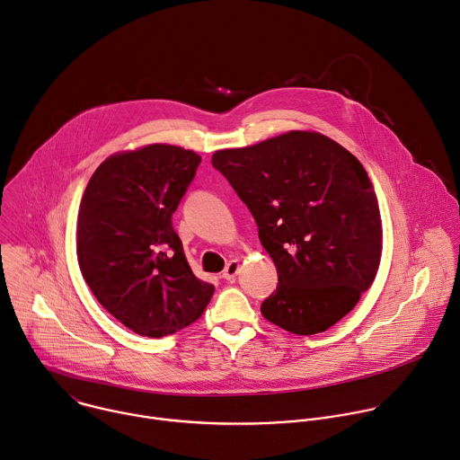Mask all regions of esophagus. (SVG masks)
<instances>
[{
  "mask_svg": "<svg viewBox=\"0 0 460 460\" xmlns=\"http://www.w3.org/2000/svg\"><path fill=\"white\" fill-rule=\"evenodd\" d=\"M240 271V261L238 260H231L229 264L226 266V270L222 271V279L224 280H233Z\"/></svg>",
  "mask_w": 460,
  "mask_h": 460,
  "instance_id": "esophagus-1",
  "label": "esophagus"
}]
</instances>
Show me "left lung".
<instances>
[{"label":"left lung","instance_id":"1","mask_svg":"<svg viewBox=\"0 0 460 460\" xmlns=\"http://www.w3.org/2000/svg\"><path fill=\"white\" fill-rule=\"evenodd\" d=\"M251 211L279 286L261 302L270 322L295 335L325 332L375 280L382 222L362 164L318 133L291 130L213 155Z\"/></svg>","mask_w":460,"mask_h":460}]
</instances>
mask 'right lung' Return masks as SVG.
<instances>
[{
  "mask_svg": "<svg viewBox=\"0 0 460 460\" xmlns=\"http://www.w3.org/2000/svg\"><path fill=\"white\" fill-rule=\"evenodd\" d=\"M200 162L192 151L162 144L114 155L82 196V275L98 302L138 335L160 339L183 330L215 293L192 275L172 227Z\"/></svg>",
  "mask_w": 460,
  "mask_h": 460,
  "instance_id": "add662e5",
  "label": "right lung"
}]
</instances>
